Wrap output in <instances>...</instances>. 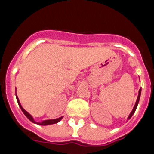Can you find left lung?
<instances>
[{
	"instance_id": "1",
	"label": "left lung",
	"mask_w": 154,
	"mask_h": 154,
	"mask_svg": "<svg viewBox=\"0 0 154 154\" xmlns=\"http://www.w3.org/2000/svg\"><path fill=\"white\" fill-rule=\"evenodd\" d=\"M140 94H141V88H140V90H139V94H138V97H137V99H136V104H135L134 107H133V110H132V112H131L130 114H129V117H128V120H129V119H131V117L133 116V115L134 114L135 112H136V108H137V105H138V104H139V101H140Z\"/></svg>"
}]
</instances>
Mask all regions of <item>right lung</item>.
I'll return each mask as SVG.
<instances>
[{"label": "right lung", "mask_w": 154, "mask_h": 154, "mask_svg": "<svg viewBox=\"0 0 154 154\" xmlns=\"http://www.w3.org/2000/svg\"><path fill=\"white\" fill-rule=\"evenodd\" d=\"M15 94H16V91H15ZM16 99H17V101H18V105H19L20 109H21V111L23 112V113H24V114H25V116H26V117H27L28 119H29L30 120L31 122H32L33 123H35V124H37V125H51V124L57 123V122H59L60 121V120L63 119V116H62V117L58 118V119H55L44 120V121L41 122H35V121L32 116H31V115L29 114V112H26V111H25V109H24L23 108H22V106H21V103H20L19 99H18V96H17V94H16Z\"/></svg>", "instance_id": "obj_1"}]
</instances>
